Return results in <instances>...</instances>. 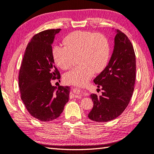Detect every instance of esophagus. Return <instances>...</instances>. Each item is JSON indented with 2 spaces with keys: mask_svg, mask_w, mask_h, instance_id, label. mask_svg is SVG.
Wrapping results in <instances>:
<instances>
[{
  "mask_svg": "<svg viewBox=\"0 0 154 154\" xmlns=\"http://www.w3.org/2000/svg\"><path fill=\"white\" fill-rule=\"evenodd\" d=\"M83 96V93L81 90L77 88H72L71 90V96L72 98H79Z\"/></svg>",
  "mask_w": 154,
  "mask_h": 154,
  "instance_id": "esophagus-1",
  "label": "esophagus"
}]
</instances>
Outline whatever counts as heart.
Here are the masks:
<instances>
[{
  "instance_id": "obj_1",
  "label": "heart",
  "mask_w": 154,
  "mask_h": 154,
  "mask_svg": "<svg viewBox=\"0 0 154 154\" xmlns=\"http://www.w3.org/2000/svg\"><path fill=\"white\" fill-rule=\"evenodd\" d=\"M64 46L52 48V58L55 64L63 70L71 66L73 58L77 56L79 64L64 75L68 84L83 85L95 72L103 71L110 55V47L106 36L100 33L77 30L63 39Z\"/></svg>"
}]
</instances>
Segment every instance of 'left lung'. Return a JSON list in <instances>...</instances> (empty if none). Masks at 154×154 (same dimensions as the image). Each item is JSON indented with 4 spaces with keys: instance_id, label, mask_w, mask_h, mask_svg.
I'll return each instance as SVG.
<instances>
[{
    "instance_id": "8db88e82",
    "label": "left lung",
    "mask_w": 154,
    "mask_h": 154,
    "mask_svg": "<svg viewBox=\"0 0 154 154\" xmlns=\"http://www.w3.org/2000/svg\"><path fill=\"white\" fill-rule=\"evenodd\" d=\"M114 41L108 65L94 79L103 90L101 96L90 95L94 106L88 118L94 122H109L118 118L128 105L133 94L136 77L133 46L128 36L119 30H116Z\"/></svg>"
}]
</instances>
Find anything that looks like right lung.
Instances as JSON below:
<instances>
[{"mask_svg": "<svg viewBox=\"0 0 154 154\" xmlns=\"http://www.w3.org/2000/svg\"><path fill=\"white\" fill-rule=\"evenodd\" d=\"M60 31L46 30L34 36L26 48L20 70L21 98L31 116L42 122L58 118L69 98L70 87L57 88L51 83L60 79L51 54V44Z\"/></svg>", "mask_w": 154, "mask_h": 154, "instance_id": "add662e5", "label": "right lung"}]
</instances>
